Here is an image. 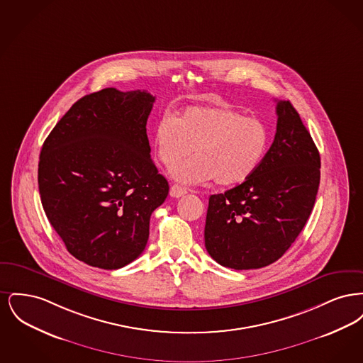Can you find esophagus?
Listing matches in <instances>:
<instances>
[{
    "label": "esophagus",
    "mask_w": 363,
    "mask_h": 363,
    "mask_svg": "<svg viewBox=\"0 0 363 363\" xmlns=\"http://www.w3.org/2000/svg\"><path fill=\"white\" fill-rule=\"evenodd\" d=\"M186 193H188V190L185 189V188H182V186H179V185H173V186L170 188V196L175 197V199L182 197V196H185Z\"/></svg>",
    "instance_id": "esophagus-1"
}]
</instances>
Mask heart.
<instances>
[{
	"instance_id": "heart-1",
	"label": "heart",
	"mask_w": 363,
	"mask_h": 363,
	"mask_svg": "<svg viewBox=\"0 0 363 363\" xmlns=\"http://www.w3.org/2000/svg\"><path fill=\"white\" fill-rule=\"evenodd\" d=\"M156 156L172 167L195 148L197 156L172 170L185 185L215 179L222 186L238 185L259 169L269 145L264 122L245 117L230 106H191L175 117L164 114L152 133Z\"/></svg>"
}]
</instances>
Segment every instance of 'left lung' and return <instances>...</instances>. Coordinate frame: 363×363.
I'll return each instance as SVG.
<instances>
[{"label": "left lung", "mask_w": 363, "mask_h": 363, "mask_svg": "<svg viewBox=\"0 0 363 363\" xmlns=\"http://www.w3.org/2000/svg\"><path fill=\"white\" fill-rule=\"evenodd\" d=\"M275 140L255 174L208 203L204 240L220 265L257 269L280 259L306 225L320 185V154L289 101L277 104Z\"/></svg>", "instance_id": "obj_1"}]
</instances>
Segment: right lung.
Returning <instances> with one entry per match:
<instances>
[{
  "label": "right lung",
  "instance_id": "1",
  "mask_svg": "<svg viewBox=\"0 0 363 363\" xmlns=\"http://www.w3.org/2000/svg\"><path fill=\"white\" fill-rule=\"evenodd\" d=\"M155 96L104 88L57 122L39 156L46 216L68 252L91 267L118 269L138 259L150 219L169 194L151 159L147 120Z\"/></svg>",
  "mask_w": 363,
  "mask_h": 363
}]
</instances>
